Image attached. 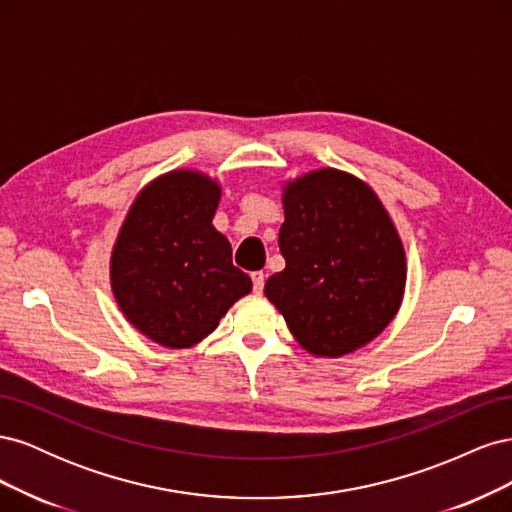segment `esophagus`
<instances>
[{
	"label": "esophagus",
	"mask_w": 512,
	"mask_h": 512,
	"mask_svg": "<svg viewBox=\"0 0 512 512\" xmlns=\"http://www.w3.org/2000/svg\"><path fill=\"white\" fill-rule=\"evenodd\" d=\"M265 280H267V275L262 273V271H254L252 273V284H254L256 292H262V288H265Z\"/></svg>",
	"instance_id": "esophagus-1"
}]
</instances>
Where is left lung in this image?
Wrapping results in <instances>:
<instances>
[{
    "instance_id": "8db88e82",
    "label": "left lung",
    "mask_w": 512,
    "mask_h": 512,
    "mask_svg": "<svg viewBox=\"0 0 512 512\" xmlns=\"http://www.w3.org/2000/svg\"><path fill=\"white\" fill-rule=\"evenodd\" d=\"M280 252L286 269L269 277L265 294L307 352L348 354L395 318L404 245L361 179L320 168L286 183Z\"/></svg>"
}]
</instances>
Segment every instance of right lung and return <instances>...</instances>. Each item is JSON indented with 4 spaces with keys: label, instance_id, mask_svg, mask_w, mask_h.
<instances>
[{
    "label": "right lung",
    "instance_id": "right-lung-1",
    "mask_svg": "<svg viewBox=\"0 0 512 512\" xmlns=\"http://www.w3.org/2000/svg\"><path fill=\"white\" fill-rule=\"evenodd\" d=\"M220 185L196 170L151 181L128 211L111 256V286L134 327L166 348L207 337L252 290L211 220Z\"/></svg>",
    "mask_w": 512,
    "mask_h": 512
}]
</instances>
